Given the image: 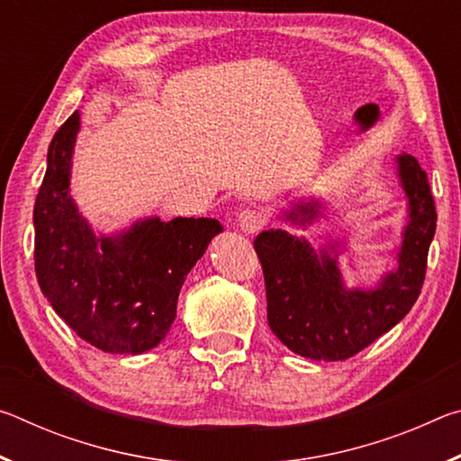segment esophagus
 I'll return each instance as SVG.
<instances>
[{
    "mask_svg": "<svg viewBox=\"0 0 461 461\" xmlns=\"http://www.w3.org/2000/svg\"><path fill=\"white\" fill-rule=\"evenodd\" d=\"M264 223H267V217H264L260 212H256V209H244V212H240L238 215L240 230L246 233L260 231L264 228Z\"/></svg>",
    "mask_w": 461,
    "mask_h": 461,
    "instance_id": "34e87169",
    "label": "esophagus"
}]
</instances>
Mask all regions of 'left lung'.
I'll return each mask as SVG.
<instances>
[{
  "instance_id": "obj_1",
  "label": "left lung",
  "mask_w": 461,
  "mask_h": 461,
  "mask_svg": "<svg viewBox=\"0 0 461 461\" xmlns=\"http://www.w3.org/2000/svg\"><path fill=\"white\" fill-rule=\"evenodd\" d=\"M396 170L409 199V223L399 267L376 288L348 291L343 286L335 246L331 252L323 248L317 254L305 238L283 230L262 231L254 240L267 285L268 325L291 352L311 360H348L393 330L415 305L437 212L427 173L415 156H396ZM315 217L317 203H301L286 213L294 223H309Z\"/></svg>"
}]
</instances>
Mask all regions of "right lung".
Returning a JSON list of instances; mask_svg holds the SVG:
<instances>
[{"label": "right lung", "instance_id": "obj_1", "mask_svg": "<svg viewBox=\"0 0 461 461\" xmlns=\"http://www.w3.org/2000/svg\"><path fill=\"white\" fill-rule=\"evenodd\" d=\"M79 113L54 134L34 203V268L42 294L81 339L107 354L158 346L176 317L186 275L221 223L158 217L97 238L68 194Z\"/></svg>", "mask_w": 461, "mask_h": 461}]
</instances>
